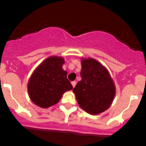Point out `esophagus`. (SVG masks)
Returning <instances> with one entry per match:
<instances>
[{"label": "esophagus", "mask_w": 146, "mask_h": 146, "mask_svg": "<svg viewBox=\"0 0 146 146\" xmlns=\"http://www.w3.org/2000/svg\"><path fill=\"white\" fill-rule=\"evenodd\" d=\"M71 84H72V85H73V88H74V87L76 86V81H72V82H71Z\"/></svg>", "instance_id": "1"}]
</instances>
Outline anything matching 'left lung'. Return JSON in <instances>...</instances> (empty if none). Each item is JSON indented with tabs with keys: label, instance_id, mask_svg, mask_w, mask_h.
Here are the masks:
<instances>
[{
	"label": "left lung",
	"instance_id": "left-lung-1",
	"mask_svg": "<svg viewBox=\"0 0 146 146\" xmlns=\"http://www.w3.org/2000/svg\"><path fill=\"white\" fill-rule=\"evenodd\" d=\"M81 66V80L73 88L78 104L90 114L102 113L110 107L116 94L113 80L95 59H83Z\"/></svg>",
	"mask_w": 146,
	"mask_h": 146
}]
</instances>
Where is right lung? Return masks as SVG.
<instances>
[{
  "instance_id": "add662e5",
  "label": "right lung",
  "mask_w": 146,
  "mask_h": 146,
  "mask_svg": "<svg viewBox=\"0 0 146 146\" xmlns=\"http://www.w3.org/2000/svg\"><path fill=\"white\" fill-rule=\"evenodd\" d=\"M64 59L49 57L33 72L28 84V92L33 103L42 108L56 104L63 93L73 89L64 71Z\"/></svg>"
}]
</instances>
